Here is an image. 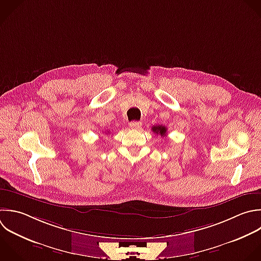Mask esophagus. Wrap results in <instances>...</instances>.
I'll list each match as a JSON object with an SVG mask.
<instances>
[{"label":"esophagus","instance_id":"obj_1","mask_svg":"<svg viewBox=\"0 0 261 261\" xmlns=\"http://www.w3.org/2000/svg\"><path fill=\"white\" fill-rule=\"evenodd\" d=\"M141 125H142V123L140 121H132V122H129V127L133 128V129H138V128L141 127Z\"/></svg>","mask_w":261,"mask_h":261}]
</instances>
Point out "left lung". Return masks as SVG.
I'll return each mask as SVG.
<instances>
[{"instance_id":"obj_1","label":"left lung","mask_w":261,"mask_h":261,"mask_svg":"<svg viewBox=\"0 0 261 261\" xmlns=\"http://www.w3.org/2000/svg\"><path fill=\"white\" fill-rule=\"evenodd\" d=\"M152 130L156 134V135H160L161 137H165L166 136V132H167V128L163 125H154L152 126Z\"/></svg>"}]
</instances>
